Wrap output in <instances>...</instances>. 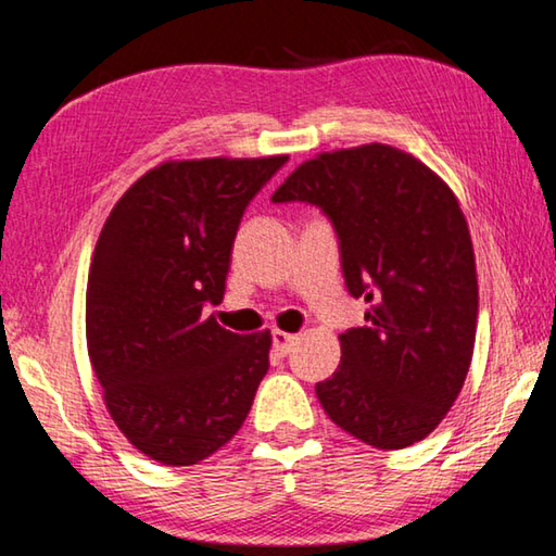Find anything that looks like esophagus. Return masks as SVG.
<instances>
[{"label": "esophagus", "instance_id": "34e87169", "mask_svg": "<svg viewBox=\"0 0 556 556\" xmlns=\"http://www.w3.org/2000/svg\"><path fill=\"white\" fill-rule=\"evenodd\" d=\"M294 341H296V336L285 333V331H275V336H271V348H275L277 355L285 357L291 351V345H294Z\"/></svg>", "mask_w": 556, "mask_h": 556}]
</instances>
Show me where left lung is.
Listing matches in <instances>:
<instances>
[{"instance_id":"obj_1","label":"left lung","mask_w":556,"mask_h":556,"mask_svg":"<svg viewBox=\"0 0 556 556\" xmlns=\"http://www.w3.org/2000/svg\"><path fill=\"white\" fill-rule=\"evenodd\" d=\"M271 201L321 208L348 294L372 301L368 324L341 333L318 402L375 448L417 444L456 402L476 343V257L454 191L412 154L363 144L308 159Z\"/></svg>"}]
</instances>
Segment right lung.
I'll return each instance as SVG.
<instances>
[{
	"label": "right lung",
	"mask_w": 556,
	"mask_h": 556,
	"mask_svg": "<svg viewBox=\"0 0 556 556\" xmlns=\"http://www.w3.org/2000/svg\"><path fill=\"white\" fill-rule=\"evenodd\" d=\"M287 156L193 159L122 195L92 255L86 333L110 417L149 458L191 466L238 434L269 370V331H225L220 304L242 213Z\"/></svg>",
	"instance_id": "add662e5"
}]
</instances>
